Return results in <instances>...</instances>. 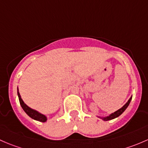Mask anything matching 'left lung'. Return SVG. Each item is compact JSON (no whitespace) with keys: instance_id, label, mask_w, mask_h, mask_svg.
<instances>
[{"instance_id":"obj_1","label":"left lung","mask_w":148,"mask_h":148,"mask_svg":"<svg viewBox=\"0 0 148 148\" xmlns=\"http://www.w3.org/2000/svg\"><path fill=\"white\" fill-rule=\"evenodd\" d=\"M132 97H131L130 98L129 100L127 101V102L126 104H125V105H124L123 107H122V108H120V110H118L117 111L114 112V113L111 114L110 116H107V117H100V118H102V120H104V121H108V120H112V119H114V118H116V117H119V116L121 115V114H122V113L124 112V111L126 110L127 107L129 106L130 103L131 99H132Z\"/></svg>"}]
</instances>
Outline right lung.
<instances>
[{
  "label": "right lung",
  "instance_id": "right-lung-1",
  "mask_svg": "<svg viewBox=\"0 0 148 148\" xmlns=\"http://www.w3.org/2000/svg\"><path fill=\"white\" fill-rule=\"evenodd\" d=\"M18 96L19 102H20L21 106V107L23 108V110H24L25 112H26L30 117H31V118L34 119V120H35L39 121V122H46V120H47V118H46L45 115L41 114V113H39L38 112L33 110V109L30 108L29 107H28V106L25 104L24 102L23 101V99H22L21 97V95L18 92Z\"/></svg>",
  "mask_w": 148,
  "mask_h": 148
}]
</instances>
